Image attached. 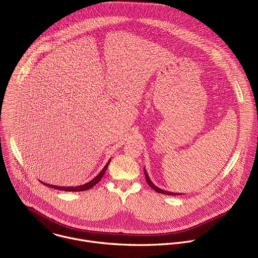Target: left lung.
Here are the masks:
<instances>
[{"instance_id":"left-lung-1","label":"left lung","mask_w":258,"mask_h":258,"mask_svg":"<svg viewBox=\"0 0 258 258\" xmlns=\"http://www.w3.org/2000/svg\"><path fill=\"white\" fill-rule=\"evenodd\" d=\"M144 172H145V177H146V180H147V182H148V185L153 189V190H155L157 193H161V194H165V195H172V196H174V195H182V194H179V193H173V192H167V191H165V190H162V189H160V188H158L157 186H155L154 183L152 182V180L150 179V177H149V175H148V173H147V170L144 168Z\"/></svg>"}]
</instances>
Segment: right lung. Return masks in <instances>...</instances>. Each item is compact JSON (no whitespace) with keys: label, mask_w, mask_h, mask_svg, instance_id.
Masks as SVG:
<instances>
[{"label":"right lung","mask_w":258,"mask_h":258,"mask_svg":"<svg viewBox=\"0 0 258 258\" xmlns=\"http://www.w3.org/2000/svg\"><path fill=\"white\" fill-rule=\"evenodd\" d=\"M110 160H111V159H110ZM110 160L106 163V165L104 166V168L100 171V173L98 175H96L93 179H91L87 183H84V185H82V186H77V187H60V186H55V185L53 186V185H50V183H46V182H43V181H41V182L44 183L45 186H48V187H51V188H54V189H57V190H60V191H68V192L87 191V190L93 188L96 185V183L99 182V180L103 177V175H104V173H105V171H106V169H107V167H108V165L110 163Z\"/></svg>","instance_id":"1"}]
</instances>
